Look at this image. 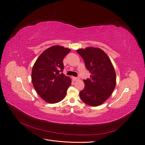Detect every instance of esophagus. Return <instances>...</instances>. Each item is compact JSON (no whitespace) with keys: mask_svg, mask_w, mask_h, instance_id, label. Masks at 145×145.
I'll return each mask as SVG.
<instances>
[{"mask_svg":"<svg viewBox=\"0 0 145 145\" xmlns=\"http://www.w3.org/2000/svg\"><path fill=\"white\" fill-rule=\"evenodd\" d=\"M72 78L73 80H74V81H76V80H79V78H78V77H73V76Z\"/></svg>","mask_w":145,"mask_h":145,"instance_id":"esophagus-1","label":"esophagus"}]
</instances>
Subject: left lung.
<instances>
[{
	"mask_svg": "<svg viewBox=\"0 0 145 145\" xmlns=\"http://www.w3.org/2000/svg\"><path fill=\"white\" fill-rule=\"evenodd\" d=\"M83 58L90 79L84 80V89L79 93L86 104L97 106L103 104L112 93L116 85V74L108 55L98 47H88L77 50Z\"/></svg>",
	"mask_w": 145,
	"mask_h": 145,
	"instance_id": "1",
	"label": "left lung"
}]
</instances>
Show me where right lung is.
Segmentation results:
<instances>
[{
    "mask_svg": "<svg viewBox=\"0 0 145 145\" xmlns=\"http://www.w3.org/2000/svg\"><path fill=\"white\" fill-rule=\"evenodd\" d=\"M71 49L59 45L44 50L33 66L31 79L40 97L50 104L57 103L64 99L72 80L60 71L64 68L63 60Z\"/></svg>",
    "mask_w": 145,
    "mask_h": 145,
    "instance_id": "1",
    "label": "right lung"
}]
</instances>
